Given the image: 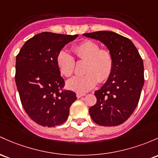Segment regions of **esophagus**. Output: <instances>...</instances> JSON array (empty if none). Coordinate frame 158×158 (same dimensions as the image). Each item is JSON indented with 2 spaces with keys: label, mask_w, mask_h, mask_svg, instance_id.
<instances>
[{
  "label": "esophagus",
  "mask_w": 158,
  "mask_h": 158,
  "mask_svg": "<svg viewBox=\"0 0 158 158\" xmlns=\"http://www.w3.org/2000/svg\"><path fill=\"white\" fill-rule=\"evenodd\" d=\"M84 96H85V94L76 93V97H77V98H82V97H84Z\"/></svg>",
  "instance_id": "1"
}]
</instances>
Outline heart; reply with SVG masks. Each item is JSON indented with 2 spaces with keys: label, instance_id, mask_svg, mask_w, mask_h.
Masks as SVG:
<instances>
[{
  "label": "heart",
  "instance_id": "b5f03b06",
  "mask_svg": "<svg viewBox=\"0 0 158 158\" xmlns=\"http://www.w3.org/2000/svg\"><path fill=\"white\" fill-rule=\"evenodd\" d=\"M92 40H84L73 47L76 58L85 60L84 74L71 78L67 82L69 89L79 93H85L94 88L100 82L106 81L110 77L114 66L112 53L108 49L101 48ZM57 65L60 72L66 77L74 73L76 61L74 57L68 52L61 50L57 55Z\"/></svg>",
  "mask_w": 158,
  "mask_h": 158
}]
</instances>
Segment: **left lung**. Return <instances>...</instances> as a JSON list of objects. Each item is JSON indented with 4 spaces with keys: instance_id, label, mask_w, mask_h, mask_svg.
I'll list each match as a JSON object with an SVG mask.
<instances>
[{
    "instance_id": "obj_1",
    "label": "left lung",
    "mask_w": 158,
    "mask_h": 158,
    "mask_svg": "<svg viewBox=\"0 0 158 158\" xmlns=\"http://www.w3.org/2000/svg\"><path fill=\"white\" fill-rule=\"evenodd\" d=\"M83 36L103 43L114 59L110 77L94 92L97 103L90 107V115L99 125H119L138 105L144 85L143 59L131 40L115 32L102 31Z\"/></svg>"
}]
</instances>
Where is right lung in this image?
<instances>
[{"label": "right lung", "mask_w": 158, "mask_h": 158, "mask_svg": "<svg viewBox=\"0 0 158 158\" xmlns=\"http://www.w3.org/2000/svg\"><path fill=\"white\" fill-rule=\"evenodd\" d=\"M76 35L42 32L26 41L15 61V83L27 115L43 127L65 122L76 93L63 90L64 80L57 65V55Z\"/></svg>", "instance_id": "1"}]
</instances>
